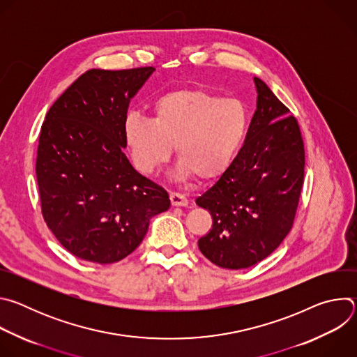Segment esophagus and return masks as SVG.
<instances>
[{"label": "esophagus", "mask_w": 357, "mask_h": 357, "mask_svg": "<svg viewBox=\"0 0 357 357\" xmlns=\"http://www.w3.org/2000/svg\"><path fill=\"white\" fill-rule=\"evenodd\" d=\"M169 199L172 206H188L189 205V200L185 195L182 193H176V192H171L169 193Z\"/></svg>", "instance_id": "obj_1"}]
</instances>
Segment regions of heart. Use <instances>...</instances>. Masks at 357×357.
<instances>
[{"mask_svg": "<svg viewBox=\"0 0 357 357\" xmlns=\"http://www.w3.org/2000/svg\"><path fill=\"white\" fill-rule=\"evenodd\" d=\"M151 114V120L130 116L124 123L134 165L145 175L164 165L175 145L176 178L213 179L230 165L248 127L241 100L205 89L168 91L154 101Z\"/></svg>", "mask_w": 357, "mask_h": 357, "instance_id": "heart-1", "label": "heart"}]
</instances>
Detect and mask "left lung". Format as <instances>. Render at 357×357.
Here are the masks:
<instances>
[{
  "mask_svg": "<svg viewBox=\"0 0 357 357\" xmlns=\"http://www.w3.org/2000/svg\"><path fill=\"white\" fill-rule=\"evenodd\" d=\"M254 84L257 110L241 149L196 199L213 219L211 231L197 241L199 250L229 270L260 263L282 243L303 183L305 151L298 121L261 79L254 77Z\"/></svg>",
  "mask_w": 357,
  "mask_h": 357,
  "instance_id": "8db88e82",
  "label": "left lung"
}]
</instances>
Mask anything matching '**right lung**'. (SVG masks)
Here are the masks:
<instances>
[{
  "label": "right lung",
  "mask_w": 357,
  "mask_h": 357,
  "mask_svg": "<svg viewBox=\"0 0 357 357\" xmlns=\"http://www.w3.org/2000/svg\"><path fill=\"white\" fill-rule=\"evenodd\" d=\"M154 68L91 69L49 109L39 134L36 179L42 215L73 256L112 264L168 211L165 189L137 172L123 148L131 98Z\"/></svg>",
  "instance_id": "1"
}]
</instances>
